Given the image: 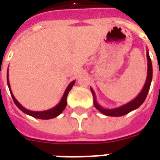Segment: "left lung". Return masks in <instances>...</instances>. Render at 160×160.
Masks as SVG:
<instances>
[{
  "label": "left lung",
  "instance_id": "obj_1",
  "mask_svg": "<svg viewBox=\"0 0 160 160\" xmlns=\"http://www.w3.org/2000/svg\"><path fill=\"white\" fill-rule=\"evenodd\" d=\"M147 58H148V75H147V80L145 82V85L142 90L140 93L138 94V96L133 100L128 102L127 104H123L122 106H119L118 108H114V109H105L101 106L100 104L98 103L97 99H96V95L92 88L91 87V92L93 96V104L95 108L98 111H99L101 113H103L105 116H110V117H122L124 115L129 113L130 111H134L135 109H137L141 106V104H143V102L146 99V98L148 96V91L150 89V86H151L152 79V65L151 58L149 56V52L147 50Z\"/></svg>",
  "mask_w": 160,
  "mask_h": 160
}]
</instances>
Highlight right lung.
Listing matches in <instances>:
<instances>
[{"label": "right lung", "mask_w": 160, "mask_h": 160, "mask_svg": "<svg viewBox=\"0 0 160 160\" xmlns=\"http://www.w3.org/2000/svg\"><path fill=\"white\" fill-rule=\"evenodd\" d=\"M7 80H8V86L9 90H10V92H11V95H12V100L14 102V104L17 105V107L19 108L20 111H22L24 113L29 115V116H32L33 118H38V119H42V120H48V119H52V118H56L57 116H59L63 111L64 109L67 106V97H68V94L69 92V91L72 89V87L75 83V80H73L71 83L67 87L65 92L63 94L62 99L59 102V104L56 105L55 107L51 108L49 110H47V111H30V110H27L25 107H23L21 104H19V102L17 101V99L15 98V97L13 96L12 91H11V88H10V84H9V80H8V73H7Z\"/></svg>", "instance_id": "add662e5"}]
</instances>
